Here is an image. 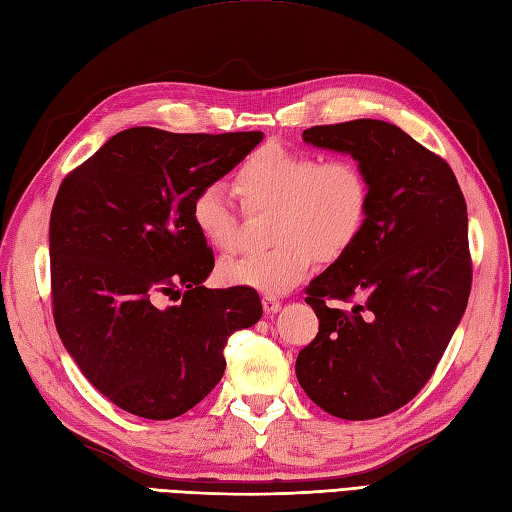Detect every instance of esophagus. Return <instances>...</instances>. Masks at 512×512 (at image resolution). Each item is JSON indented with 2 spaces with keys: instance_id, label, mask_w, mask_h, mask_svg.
<instances>
[{
  "instance_id": "1",
  "label": "esophagus",
  "mask_w": 512,
  "mask_h": 512,
  "mask_svg": "<svg viewBox=\"0 0 512 512\" xmlns=\"http://www.w3.org/2000/svg\"><path fill=\"white\" fill-rule=\"evenodd\" d=\"M263 308H265V313H267V315H276L278 310L282 308V302H280L278 297L265 295V297H263Z\"/></svg>"
}]
</instances>
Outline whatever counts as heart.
<instances>
[{
	"mask_svg": "<svg viewBox=\"0 0 512 512\" xmlns=\"http://www.w3.org/2000/svg\"><path fill=\"white\" fill-rule=\"evenodd\" d=\"M236 191L249 210L273 208L271 239L263 252L223 260L219 276L232 286L282 295L302 282L317 258L343 256L369 215V180L350 158L323 160L282 145L260 147L236 169ZM191 219L217 252L239 247V215L221 184L199 189Z\"/></svg>",
	"mask_w": 512,
	"mask_h": 512,
	"instance_id": "1",
	"label": "heart"
}]
</instances>
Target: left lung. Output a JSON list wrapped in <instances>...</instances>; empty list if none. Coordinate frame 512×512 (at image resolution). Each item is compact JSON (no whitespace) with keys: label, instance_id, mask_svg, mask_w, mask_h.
<instances>
[{"label":"left lung","instance_id":"left-lung-1","mask_svg":"<svg viewBox=\"0 0 512 512\" xmlns=\"http://www.w3.org/2000/svg\"><path fill=\"white\" fill-rule=\"evenodd\" d=\"M304 143L352 156L369 180L356 243L308 284L319 319L295 376L326 413L376 419L402 408L439 365L467 308V204L454 171L380 119L315 126ZM365 296L352 311L328 298Z\"/></svg>","mask_w":512,"mask_h":512}]
</instances>
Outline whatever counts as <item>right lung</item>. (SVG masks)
Masks as SVG:
<instances>
[{
    "mask_svg": "<svg viewBox=\"0 0 512 512\" xmlns=\"http://www.w3.org/2000/svg\"><path fill=\"white\" fill-rule=\"evenodd\" d=\"M263 136L128 128L60 184L56 330L82 376L136 417L165 421L202 402L226 371L228 336L263 317L254 289H206L215 258L191 219L195 193ZM165 294L177 304L162 307Z\"/></svg>",
    "mask_w": 512,
    "mask_h": 512,
    "instance_id": "add662e5",
    "label": "right lung"
}]
</instances>
